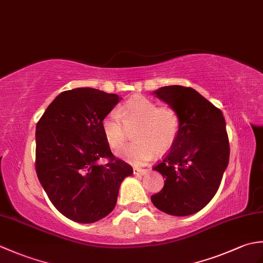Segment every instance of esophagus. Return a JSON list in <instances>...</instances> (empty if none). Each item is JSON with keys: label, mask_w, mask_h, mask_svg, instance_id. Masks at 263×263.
<instances>
[{"label": "esophagus", "mask_w": 263, "mask_h": 263, "mask_svg": "<svg viewBox=\"0 0 263 263\" xmlns=\"http://www.w3.org/2000/svg\"><path fill=\"white\" fill-rule=\"evenodd\" d=\"M147 170H143V168H138V167H133V173L137 175H144L147 174Z\"/></svg>", "instance_id": "obj_1"}]
</instances>
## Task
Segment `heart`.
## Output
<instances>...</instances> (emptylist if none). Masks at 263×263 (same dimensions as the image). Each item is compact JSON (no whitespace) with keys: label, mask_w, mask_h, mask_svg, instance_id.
Instances as JSON below:
<instances>
[{"label":"heart","mask_w":263,"mask_h":263,"mask_svg":"<svg viewBox=\"0 0 263 263\" xmlns=\"http://www.w3.org/2000/svg\"><path fill=\"white\" fill-rule=\"evenodd\" d=\"M136 141L121 152L128 163L143 165L157 153L168 150L176 141L181 128L178 111L171 105H158L156 100L135 95L121 105L119 110L108 111L102 121V130L110 148L124 147L128 128H135Z\"/></svg>","instance_id":"obj_1"}]
</instances>
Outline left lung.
Here are the masks:
<instances>
[{
    "label": "left lung",
    "mask_w": 263,
    "mask_h": 263,
    "mask_svg": "<svg viewBox=\"0 0 263 263\" xmlns=\"http://www.w3.org/2000/svg\"><path fill=\"white\" fill-rule=\"evenodd\" d=\"M154 93L178 111L181 128L168 154L154 166L165 184L152 201L168 215H193L215 197L230 160L224 115L193 88L167 86Z\"/></svg>",
    "instance_id": "1"
}]
</instances>
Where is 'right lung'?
<instances>
[{"instance_id": "add662e5", "label": "right lung", "mask_w": 263, "mask_h": 263, "mask_svg": "<svg viewBox=\"0 0 263 263\" xmlns=\"http://www.w3.org/2000/svg\"><path fill=\"white\" fill-rule=\"evenodd\" d=\"M122 98L93 88L61 92L36 125L38 180L53 205L69 219L91 224L110 214L132 167L111 154L102 130ZM100 159L108 163L99 164Z\"/></svg>"}]
</instances>
